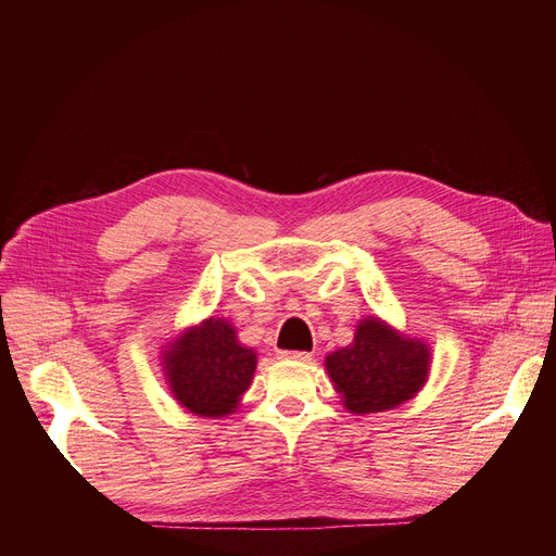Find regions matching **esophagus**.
<instances>
[{"mask_svg": "<svg viewBox=\"0 0 556 556\" xmlns=\"http://www.w3.org/2000/svg\"><path fill=\"white\" fill-rule=\"evenodd\" d=\"M280 357L282 359H292V362H311L313 359V352H299V350H285V352H280Z\"/></svg>", "mask_w": 556, "mask_h": 556, "instance_id": "34e87169", "label": "esophagus"}]
</instances>
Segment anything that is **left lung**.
Segmentation results:
<instances>
[{
	"instance_id": "8db88e82",
	"label": "left lung",
	"mask_w": 556,
	"mask_h": 556,
	"mask_svg": "<svg viewBox=\"0 0 556 556\" xmlns=\"http://www.w3.org/2000/svg\"><path fill=\"white\" fill-rule=\"evenodd\" d=\"M325 368L352 415L399 408L429 380L431 348L378 315L362 317L350 345L329 352Z\"/></svg>"
}]
</instances>
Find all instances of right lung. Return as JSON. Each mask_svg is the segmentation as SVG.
Returning a JSON list of instances; mask_svg holds the SVG:
<instances>
[{"instance_id":"right-lung-1","label":"right lung","mask_w":556,"mask_h":556,"mask_svg":"<svg viewBox=\"0 0 556 556\" xmlns=\"http://www.w3.org/2000/svg\"><path fill=\"white\" fill-rule=\"evenodd\" d=\"M160 359L178 406L211 419L239 410L257 368V352L239 341L225 317L185 327L162 345Z\"/></svg>"}]
</instances>
